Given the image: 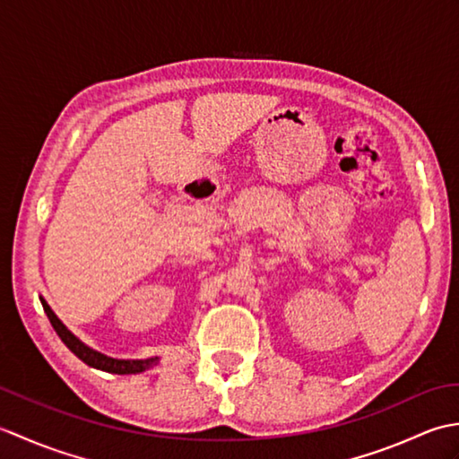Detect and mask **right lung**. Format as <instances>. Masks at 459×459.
Returning a JSON list of instances; mask_svg holds the SVG:
<instances>
[{"label":"right lung","instance_id":"right-lung-1","mask_svg":"<svg viewBox=\"0 0 459 459\" xmlns=\"http://www.w3.org/2000/svg\"><path fill=\"white\" fill-rule=\"evenodd\" d=\"M41 304H43V309L45 314L48 317V321H51L53 329L56 331V335L61 337L63 343L73 351V353L79 357L81 360H84L86 365H91L94 368H100V370H106V373H116V375H135V373H143L145 368H150L152 365L158 363V357L155 359H145V360H126V359H112V357H106L102 353H99V351H92L91 347H86L84 343H81L79 339H76L71 331H68L63 321L58 319L55 316V311L48 307L47 301L41 298Z\"/></svg>","mask_w":459,"mask_h":459}]
</instances>
